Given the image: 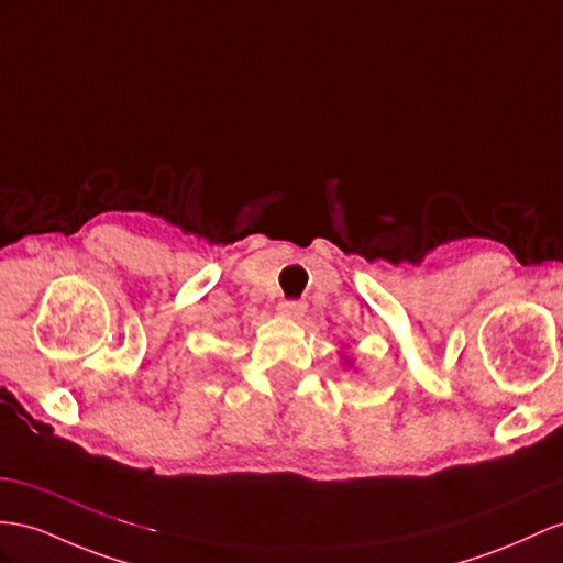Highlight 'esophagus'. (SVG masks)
I'll use <instances>...</instances> for the list:
<instances>
[{"mask_svg":"<svg viewBox=\"0 0 563 563\" xmlns=\"http://www.w3.org/2000/svg\"><path fill=\"white\" fill-rule=\"evenodd\" d=\"M278 311L283 316H287V319H299L301 313H305V301L299 299H283L278 305Z\"/></svg>","mask_w":563,"mask_h":563,"instance_id":"1","label":"esophagus"}]
</instances>
